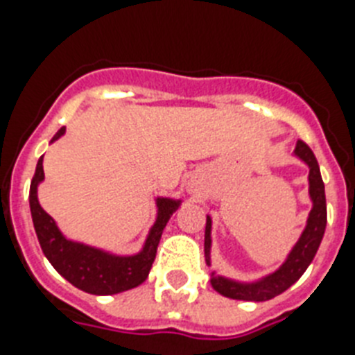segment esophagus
Here are the masks:
<instances>
[{
  "mask_svg": "<svg viewBox=\"0 0 355 355\" xmlns=\"http://www.w3.org/2000/svg\"><path fill=\"white\" fill-rule=\"evenodd\" d=\"M189 191H196L195 186H189Z\"/></svg>",
  "mask_w": 355,
  "mask_h": 355,
  "instance_id": "esophagus-1",
  "label": "esophagus"
}]
</instances>
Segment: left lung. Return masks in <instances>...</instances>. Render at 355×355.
I'll use <instances>...</instances> for the list:
<instances>
[{"label":"left lung","mask_w":355,"mask_h":355,"mask_svg":"<svg viewBox=\"0 0 355 355\" xmlns=\"http://www.w3.org/2000/svg\"><path fill=\"white\" fill-rule=\"evenodd\" d=\"M293 155L300 159L309 168V198L313 207L307 216L306 227L302 230L298 241L293 245L289 254L286 255L284 263L280 264L275 271L255 280H236L230 277L220 275L218 271H211V284L216 291L227 298L245 302H266L279 297L280 293L291 288L304 271L313 263L314 255L318 252V246L325 234L327 225V203H325V186H323L322 175H320L318 160L314 157L313 150L304 141H297V146L293 150ZM212 218L207 214L205 223V263L207 266L212 264L211 248H212Z\"/></svg>","instance_id":"obj_1"}]
</instances>
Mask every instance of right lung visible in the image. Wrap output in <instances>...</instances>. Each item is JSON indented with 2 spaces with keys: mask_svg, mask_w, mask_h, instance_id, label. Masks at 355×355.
Segmentation results:
<instances>
[{
  "mask_svg": "<svg viewBox=\"0 0 355 355\" xmlns=\"http://www.w3.org/2000/svg\"><path fill=\"white\" fill-rule=\"evenodd\" d=\"M64 134H66V126H62L53 135L49 144L60 139ZM42 157L37 160L35 175L30 184V211H32L33 229H35L39 245L51 266L75 288L91 293V295H116V293L128 291L143 284L155 261L162 230L173 212L182 205V200L157 196L155 221L152 229L148 230L143 248L132 255L112 254L103 248L73 241L66 237L62 230L58 229L57 221L41 207L37 191L41 182L44 180Z\"/></svg>",
  "mask_w": 355,
  "mask_h": 355,
  "instance_id": "1",
  "label": "right lung"
}]
</instances>
